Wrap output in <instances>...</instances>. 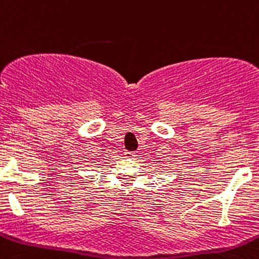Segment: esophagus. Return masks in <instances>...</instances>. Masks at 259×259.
<instances>
[{"label": "esophagus", "mask_w": 259, "mask_h": 259, "mask_svg": "<svg viewBox=\"0 0 259 259\" xmlns=\"http://www.w3.org/2000/svg\"><path fill=\"white\" fill-rule=\"evenodd\" d=\"M125 156H126L127 158L135 159V158H137V156H138V154L135 153V152H129V151H126V152H125Z\"/></svg>", "instance_id": "34e87169"}]
</instances>
